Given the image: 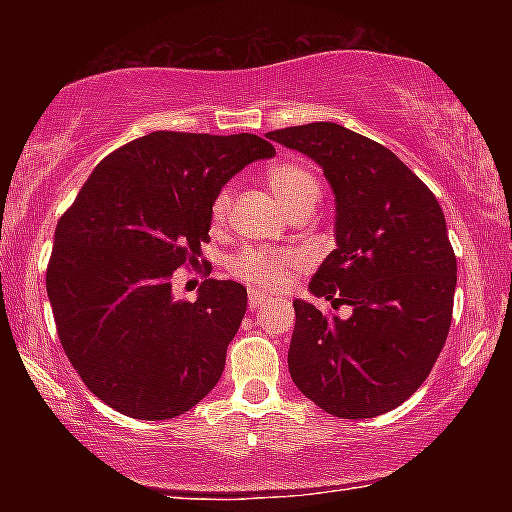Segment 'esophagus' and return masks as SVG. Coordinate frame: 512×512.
Instances as JSON below:
<instances>
[{
    "label": "esophagus",
    "instance_id": "34e87169",
    "mask_svg": "<svg viewBox=\"0 0 512 512\" xmlns=\"http://www.w3.org/2000/svg\"><path fill=\"white\" fill-rule=\"evenodd\" d=\"M263 300H265V298H263L258 291H249V310H256V307L261 305Z\"/></svg>",
    "mask_w": 512,
    "mask_h": 512
}]
</instances>
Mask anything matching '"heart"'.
<instances>
[{
    "instance_id": "1",
    "label": "heart",
    "mask_w": 512,
    "mask_h": 512,
    "mask_svg": "<svg viewBox=\"0 0 512 512\" xmlns=\"http://www.w3.org/2000/svg\"><path fill=\"white\" fill-rule=\"evenodd\" d=\"M265 179L277 195L279 205L286 209V214L312 212L321 200V184L314 177L310 167L296 160H282V163L272 165L265 172ZM233 205V188L223 186L212 200V219L214 223L226 221ZM226 268L230 275L240 282L254 286L258 291H282L289 286L291 275L300 268V256L293 251H272L258 247H244L228 256Z\"/></svg>"
}]
</instances>
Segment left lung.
<instances>
[{"label": "left lung", "mask_w": 512, "mask_h": 512, "mask_svg": "<svg viewBox=\"0 0 512 512\" xmlns=\"http://www.w3.org/2000/svg\"><path fill=\"white\" fill-rule=\"evenodd\" d=\"M268 137L324 167L338 249L310 291L352 307L340 319L293 300L291 380L333 417L384 415L422 387L450 333L457 256L443 209L396 153L338 123Z\"/></svg>", "instance_id": "left-lung-1"}]
</instances>
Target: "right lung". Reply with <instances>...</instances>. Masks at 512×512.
I'll return each instance as SVG.
<instances>
[{"label": "right lung", "mask_w": 512, "mask_h": 512, "mask_svg": "<svg viewBox=\"0 0 512 512\" xmlns=\"http://www.w3.org/2000/svg\"><path fill=\"white\" fill-rule=\"evenodd\" d=\"M275 146L249 135L158 130L109 153L60 216L46 291L69 363L121 415L158 422L200 403L226 366L247 289L209 277L172 298V275L198 268L212 200Z\"/></svg>", "instance_id": "add662e5"}]
</instances>
